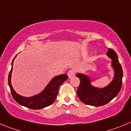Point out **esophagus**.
Wrapping results in <instances>:
<instances>
[{
  "mask_svg": "<svg viewBox=\"0 0 131 131\" xmlns=\"http://www.w3.org/2000/svg\"><path fill=\"white\" fill-rule=\"evenodd\" d=\"M75 70H70L68 72V75L69 77H72L74 75Z\"/></svg>",
  "mask_w": 131,
  "mask_h": 131,
  "instance_id": "1",
  "label": "esophagus"
}]
</instances>
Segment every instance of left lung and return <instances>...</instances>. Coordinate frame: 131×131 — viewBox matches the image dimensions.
Here are the masks:
<instances>
[{
    "instance_id": "obj_1",
    "label": "left lung",
    "mask_w": 131,
    "mask_h": 131,
    "mask_svg": "<svg viewBox=\"0 0 131 131\" xmlns=\"http://www.w3.org/2000/svg\"><path fill=\"white\" fill-rule=\"evenodd\" d=\"M107 55L112 59V65L115 71V77L110 85L104 88H97L90 84V80L81 73L76 75L80 80L77 94L82 102L92 106H102L106 104L118 95L122 88L123 70L116 53L109 49Z\"/></svg>"
}]
</instances>
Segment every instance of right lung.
Here are the masks:
<instances>
[{"instance_id":"right-lung-1","label":"right lung","mask_w":131,"mask_h":131,"mask_svg":"<svg viewBox=\"0 0 131 131\" xmlns=\"http://www.w3.org/2000/svg\"><path fill=\"white\" fill-rule=\"evenodd\" d=\"M14 59H13L12 67L8 75V84L10 88L11 95L15 101L19 104L32 110H40L52 104L58 94L59 86L68 78V75L62 74L56 76L50 81L49 84L41 93L31 97H24L16 93L11 86V76Z\"/></svg>"}]
</instances>
